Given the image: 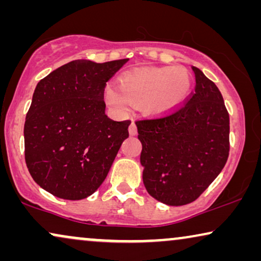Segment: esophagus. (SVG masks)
<instances>
[{
  "mask_svg": "<svg viewBox=\"0 0 261 261\" xmlns=\"http://www.w3.org/2000/svg\"><path fill=\"white\" fill-rule=\"evenodd\" d=\"M128 132H129L130 135H137L138 133V128H137V124H135V122H132L129 124V128H128Z\"/></svg>",
  "mask_w": 261,
  "mask_h": 261,
  "instance_id": "obj_1",
  "label": "esophagus"
}]
</instances>
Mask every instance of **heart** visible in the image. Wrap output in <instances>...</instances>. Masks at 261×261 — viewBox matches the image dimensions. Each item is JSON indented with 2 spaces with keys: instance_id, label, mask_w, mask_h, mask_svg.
Returning <instances> with one entry per match:
<instances>
[{
  "instance_id": "heart-1",
  "label": "heart",
  "mask_w": 261,
  "mask_h": 261,
  "mask_svg": "<svg viewBox=\"0 0 261 261\" xmlns=\"http://www.w3.org/2000/svg\"><path fill=\"white\" fill-rule=\"evenodd\" d=\"M191 88V74L184 67H145L121 74L119 88L108 85L105 89V99L120 112L132 105L140 106L148 116H162L179 108Z\"/></svg>"
}]
</instances>
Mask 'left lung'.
I'll return each instance as SVG.
<instances>
[{
    "label": "left lung",
    "mask_w": 261,
    "mask_h": 261,
    "mask_svg": "<svg viewBox=\"0 0 261 261\" xmlns=\"http://www.w3.org/2000/svg\"><path fill=\"white\" fill-rule=\"evenodd\" d=\"M191 69L196 88L180 109L160 119L137 121L145 188L167 205L197 199L229 154V115L222 95L201 70Z\"/></svg>",
    "instance_id": "8db88e82"
}]
</instances>
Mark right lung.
<instances>
[{
    "mask_svg": "<svg viewBox=\"0 0 261 261\" xmlns=\"http://www.w3.org/2000/svg\"><path fill=\"white\" fill-rule=\"evenodd\" d=\"M128 59H77L39 82L26 115L24 159L39 187L63 199L87 198L101 187L130 121L106 115V83Z\"/></svg>",
    "mask_w": 261,
    "mask_h": 261,
    "instance_id": "obj_1",
    "label": "right lung"
}]
</instances>
